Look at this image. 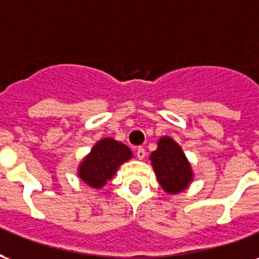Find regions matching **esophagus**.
<instances>
[{
    "label": "esophagus",
    "instance_id": "obj_1",
    "mask_svg": "<svg viewBox=\"0 0 259 259\" xmlns=\"http://www.w3.org/2000/svg\"><path fill=\"white\" fill-rule=\"evenodd\" d=\"M136 155L139 159H144L146 158V150L143 148V147H137L136 148Z\"/></svg>",
    "mask_w": 259,
    "mask_h": 259
}]
</instances>
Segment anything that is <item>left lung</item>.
Instances as JSON below:
<instances>
[{
  "label": "left lung",
  "instance_id": "1",
  "mask_svg": "<svg viewBox=\"0 0 259 259\" xmlns=\"http://www.w3.org/2000/svg\"><path fill=\"white\" fill-rule=\"evenodd\" d=\"M150 161L158 183L168 194L185 191L194 180L190 161L182 147L169 136H162L158 140L157 150L151 152Z\"/></svg>",
  "mask_w": 259,
  "mask_h": 259
}]
</instances>
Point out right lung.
Instances as JSON below:
<instances>
[{
  "mask_svg": "<svg viewBox=\"0 0 259 259\" xmlns=\"http://www.w3.org/2000/svg\"><path fill=\"white\" fill-rule=\"evenodd\" d=\"M133 158V152L123 143L112 137L98 140L91 151L80 161L77 176L93 189H102L116 175L120 165Z\"/></svg>",
  "mask_w": 259,
  "mask_h": 259,
  "instance_id": "1",
  "label": "right lung"
}]
</instances>
